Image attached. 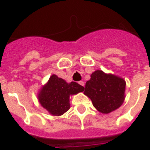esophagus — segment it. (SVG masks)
I'll return each mask as SVG.
<instances>
[{
    "mask_svg": "<svg viewBox=\"0 0 150 150\" xmlns=\"http://www.w3.org/2000/svg\"><path fill=\"white\" fill-rule=\"evenodd\" d=\"M79 84L81 85V86H85L84 82H82V81H80V82H79Z\"/></svg>",
    "mask_w": 150,
    "mask_h": 150,
    "instance_id": "34e87169",
    "label": "esophagus"
}]
</instances>
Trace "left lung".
Wrapping results in <instances>:
<instances>
[{
    "mask_svg": "<svg viewBox=\"0 0 150 150\" xmlns=\"http://www.w3.org/2000/svg\"><path fill=\"white\" fill-rule=\"evenodd\" d=\"M86 83L84 93L91 99L94 107L103 114L117 109L125 100V81L102 71H96Z\"/></svg>",
    "mask_w": 150,
    "mask_h": 150,
    "instance_id": "left-lung-1",
    "label": "left lung"
}]
</instances>
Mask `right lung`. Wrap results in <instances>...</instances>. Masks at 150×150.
Instances as JSON below:
<instances>
[{
  "label": "right lung",
  "instance_id": "right-lung-1",
  "mask_svg": "<svg viewBox=\"0 0 150 150\" xmlns=\"http://www.w3.org/2000/svg\"><path fill=\"white\" fill-rule=\"evenodd\" d=\"M84 87L77 82L67 83L56 75H53L39 94V100L42 107L50 114L60 116L70 108V95L84 91Z\"/></svg>",
  "mask_w": 150,
  "mask_h": 150
}]
</instances>
